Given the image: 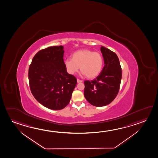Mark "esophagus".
Segmentation results:
<instances>
[{"instance_id":"esophagus-1","label":"esophagus","mask_w":158,"mask_h":158,"mask_svg":"<svg viewBox=\"0 0 158 158\" xmlns=\"http://www.w3.org/2000/svg\"><path fill=\"white\" fill-rule=\"evenodd\" d=\"M77 83H82V82H83V81L77 79Z\"/></svg>"}]
</instances>
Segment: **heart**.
<instances>
[{"instance_id":"b5f03b06","label":"heart","mask_w":158,"mask_h":158,"mask_svg":"<svg viewBox=\"0 0 158 158\" xmlns=\"http://www.w3.org/2000/svg\"><path fill=\"white\" fill-rule=\"evenodd\" d=\"M64 64L71 74L77 72L80 67L83 75L92 79L97 77L101 72L103 58L99 52L84 49L76 51L72 55V59H67L64 61Z\"/></svg>"}]
</instances>
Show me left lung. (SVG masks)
I'll return each mask as SVG.
<instances>
[{"instance_id": "obj_1", "label": "left lung", "mask_w": 158, "mask_h": 158, "mask_svg": "<svg viewBox=\"0 0 158 158\" xmlns=\"http://www.w3.org/2000/svg\"><path fill=\"white\" fill-rule=\"evenodd\" d=\"M104 59L102 72L94 80L85 81L84 96L90 104L103 107L114 99L120 87L122 69L118 56L114 52L101 46Z\"/></svg>"}]
</instances>
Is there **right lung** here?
Wrapping results in <instances>:
<instances>
[{"instance_id": "obj_1", "label": "right lung", "mask_w": 158, "mask_h": 158, "mask_svg": "<svg viewBox=\"0 0 158 158\" xmlns=\"http://www.w3.org/2000/svg\"><path fill=\"white\" fill-rule=\"evenodd\" d=\"M64 46H51L39 51L29 69L30 88L35 99L44 106L60 110L69 103L77 84L66 71Z\"/></svg>"}]
</instances>
